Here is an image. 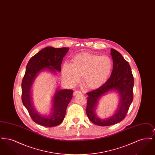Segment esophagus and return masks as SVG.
<instances>
[{"label": "esophagus", "instance_id": "1", "mask_svg": "<svg viewBox=\"0 0 155 155\" xmlns=\"http://www.w3.org/2000/svg\"><path fill=\"white\" fill-rule=\"evenodd\" d=\"M81 92L80 91H75L74 92V96H77V95H81Z\"/></svg>", "mask_w": 155, "mask_h": 155}]
</instances>
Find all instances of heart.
Segmentation results:
<instances>
[{"label":"heart","mask_w":155,"mask_h":155,"mask_svg":"<svg viewBox=\"0 0 155 155\" xmlns=\"http://www.w3.org/2000/svg\"><path fill=\"white\" fill-rule=\"evenodd\" d=\"M113 67L112 61L107 56H99L88 52L76 54L72 64L65 63L62 67L63 78L74 85L82 75V82L90 89L101 87L107 80Z\"/></svg>","instance_id":"1"}]
</instances>
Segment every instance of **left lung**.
Returning a JSON list of instances; mask_svg holds the SVG:
<instances>
[{"label": "left lung", "mask_w": 155, "mask_h": 155, "mask_svg": "<svg viewBox=\"0 0 155 155\" xmlns=\"http://www.w3.org/2000/svg\"><path fill=\"white\" fill-rule=\"evenodd\" d=\"M110 51L113 65L110 78L100 88L87 93V116L91 122L100 126L114 125L122 121L125 118L133 100L134 77L130 66L118 51L114 49H111ZM111 91L118 94V109L110 117L100 118L96 113L98 101L106 93Z\"/></svg>", "instance_id": "1"}]
</instances>
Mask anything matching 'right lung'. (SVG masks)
Masks as SVG:
<instances>
[{"label": "right lung", "instance_id": "add662e5", "mask_svg": "<svg viewBox=\"0 0 155 155\" xmlns=\"http://www.w3.org/2000/svg\"><path fill=\"white\" fill-rule=\"evenodd\" d=\"M68 48H45L32 56L28 63L22 79V102L32 120L44 127H54L61 124L66 115L67 106L73 97L70 89L57 88L52 99V107L49 115L39 113L32 101L31 89L37 76L42 71H48L54 75L61 71L63 58L68 52Z\"/></svg>", "mask_w": 155, "mask_h": 155}]
</instances>
